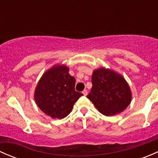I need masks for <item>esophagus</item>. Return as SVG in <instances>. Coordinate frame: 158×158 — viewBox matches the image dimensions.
I'll return each mask as SVG.
<instances>
[{"instance_id":"1","label":"esophagus","mask_w":158,"mask_h":158,"mask_svg":"<svg viewBox=\"0 0 158 158\" xmlns=\"http://www.w3.org/2000/svg\"><path fill=\"white\" fill-rule=\"evenodd\" d=\"M82 93H83L84 95H87V94H88V91H87L86 89H84V90L82 91Z\"/></svg>"}]
</instances>
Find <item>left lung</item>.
Segmentation results:
<instances>
[{"instance_id":"8db88e82","label":"left lung","mask_w":158,"mask_h":158,"mask_svg":"<svg viewBox=\"0 0 158 158\" xmlns=\"http://www.w3.org/2000/svg\"><path fill=\"white\" fill-rule=\"evenodd\" d=\"M92 83L87 98L102 114L114 115L124 111L130 104V88L125 79L118 73L105 68L95 70Z\"/></svg>"}]
</instances>
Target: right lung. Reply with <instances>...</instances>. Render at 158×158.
Returning a JSON list of instances; mask_svg holds the SVG:
<instances>
[{"instance_id":"add662e5","label":"right lung","mask_w":158,"mask_h":158,"mask_svg":"<svg viewBox=\"0 0 158 158\" xmlns=\"http://www.w3.org/2000/svg\"><path fill=\"white\" fill-rule=\"evenodd\" d=\"M76 79L66 66L47 70L36 85L35 101L38 107L52 118L62 119L71 112L75 102L83 95L75 90Z\"/></svg>"}]
</instances>
